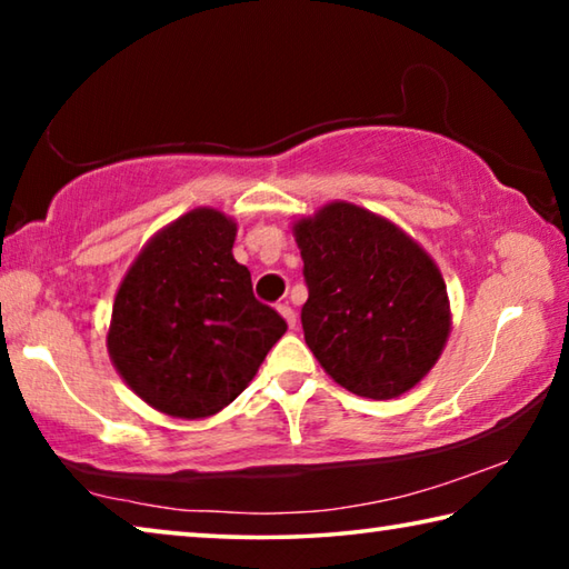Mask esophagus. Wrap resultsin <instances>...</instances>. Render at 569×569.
<instances>
[{
    "mask_svg": "<svg viewBox=\"0 0 569 569\" xmlns=\"http://www.w3.org/2000/svg\"><path fill=\"white\" fill-rule=\"evenodd\" d=\"M276 308H278V313H281L286 319V323L291 326V329H296V311L291 308V303H278Z\"/></svg>",
    "mask_w": 569,
    "mask_h": 569,
    "instance_id": "obj_1",
    "label": "esophagus"
}]
</instances>
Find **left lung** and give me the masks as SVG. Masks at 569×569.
Masks as SVG:
<instances>
[{
    "mask_svg": "<svg viewBox=\"0 0 569 569\" xmlns=\"http://www.w3.org/2000/svg\"><path fill=\"white\" fill-rule=\"evenodd\" d=\"M308 301L301 323L323 371L366 399H397L439 361L451 331L439 266L389 218L333 200L293 220Z\"/></svg>",
    "mask_w": 569,
    "mask_h": 569,
    "instance_id": "8db88e82",
    "label": "left lung"
}]
</instances>
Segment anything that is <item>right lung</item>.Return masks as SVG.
<instances>
[{
  "label": "right lung",
  "mask_w": 569,
  "mask_h": 569,
  "mask_svg": "<svg viewBox=\"0 0 569 569\" xmlns=\"http://www.w3.org/2000/svg\"><path fill=\"white\" fill-rule=\"evenodd\" d=\"M238 223L216 208L160 228L114 293L108 351L122 381L168 417L226 409L286 333L233 258Z\"/></svg>",
  "instance_id": "add662e5"
}]
</instances>
